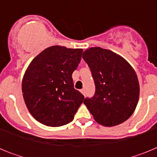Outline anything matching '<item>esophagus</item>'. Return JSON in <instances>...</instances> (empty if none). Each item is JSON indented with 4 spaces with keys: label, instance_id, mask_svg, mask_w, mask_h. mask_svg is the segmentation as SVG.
<instances>
[{
    "label": "esophagus",
    "instance_id": "obj_1",
    "mask_svg": "<svg viewBox=\"0 0 157 157\" xmlns=\"http://www.w3.org/2000/svg\"><path fill=\"white\" fill-rule=\"evenodd\" d=\"M81 93L83 94V95H85V94H86L85 89H82V90H81Z\"/></svg>",
    "mask_w": 157,
    "mask_h": 157
}]
</instances>
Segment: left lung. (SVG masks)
<instances>
[{"instance_id": "8db88e82", "label": "left lung", "mask_w": 157, "mask_h": 157, "mask_svg": "<svg viewBox=\"0 0 157 157\" xmlns=\"http://www.w3.org/2000/svg\"><path fill=\"white\" fill-rule=\"evenodd\" d=\"M82 58L95 84L94 95L84 100L94 120L105 127L126 121L139 99V82L132 67L118 54L100 47L86 49Z\"/></svg>"}]
</instances>
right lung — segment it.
Segmentation results:
<instances>
[{
	"label": "right lung",
	"mask_w": 157,
	"mask_h": 157,
	"mask_svg": "<svg viewBox=\"0 0 157 157\" xmlns=\"http://www.w3.org/2000/svg\"><path fill=\"white\" fill-rule=\"evenodd\" d=\"M83 50L54 45L38 54L25 72L23 99L32 116L48 127H61L74 120L84 96L74 88L72 73Z\"/></svg>",
	"instance_id": "1"
}]
</instances>
